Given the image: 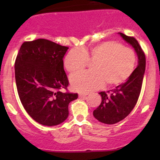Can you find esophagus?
Returning a JSON list of instances; mask_svg holds the SVG:
<instances>
[{
	"label": "esophagus",
	"instance_id": "esophagus-1",
	"mask_svg": "<svg viewBox=\"0 0 160 160\" xmlns=\"http://www.w3.org/2000/svg\"><path fill=\"white\" fill-rule=\"evenodd\" d=\"M89 95V92H81L79 94V97H80V98H84V97H86V95Z\"/></svg>",
	"mask_w": 160,
	"mask_h": 160
}]
</instances>
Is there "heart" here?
I'll use <instances>...</instances> for the list:
<instances>
[{"mask_svg":"<svg viewBox=\"0 0 160 160\" xmlns=\"http://www.w3.org/2000/svg\"><path fill=\"white\" fill-rule=\"evenodd\" d=\"M88 61L95 62L94 72L76 73L70 82L74 89L87 92L97 89L107 83L116 86L122 83L132 74L136 65V56L132 49L114 41L98 43L89 49H74L64 60L66 70L74 73L83 70Z\"/></svg>","mask_w":160,"mask_h":160,"instance_id":"b5f03b06","label":"heart"}]
</instances>
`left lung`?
Instances as JSON below:
<instances>
[{
	"label": "left lung",
	"mask_w": 160,
	"mask_h": 160,
	"mask_svg": "<svg viewBox=\"0 0 160 160\" xmlns=\"http://www.w3.org/2000/svg\"><path fill=\"white\" fill-rule=\"evenodd\" d=\"M119 34L135 49L138 56V66L123 83L107 92L98 93L102 96V103L94 110L93 116L99 122L110 125L123 120L135 108L140 95L146 65L144 52L137 40L122 33L119 32Z\"/></svg>",
	"instance_id": "1"
}]
</instances>
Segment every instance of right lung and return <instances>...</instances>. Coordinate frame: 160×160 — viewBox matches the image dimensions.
Returning <instances> with one entry per match:
<instances>
[{"label":"right lung","mask_w":160,"mask_h":160,"mask_svg":"<svg viewBox=\"0 0 160 160\" xmlns=\"http://www.w3.org/2000/svg\"><path fill=\"white\" fill-rule=\"evenodd\" d=\"M68 47L46 39L24 42L15 62L18 94L24 108L38 123L53 126L68 117L78 93L62 92L69 82L63 58Z\"/></svg>","instance_id":"right-lung-1"}]
</instances>
